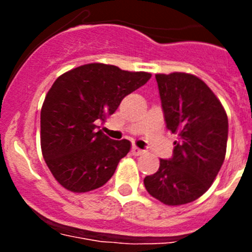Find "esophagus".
<instances>
[{
  "label": "esophagus",
  "instance_id": "esophagus-1",
  "mask_svg": "<svg viewBox=\"0 0 252 252\" xmlns=\"http://www.w3.org/2000/svg\"><path fill=\"white\" fill-rule=\"evenodd\" d=\"M131 153H132V155H135V157H139V155H142V154H144V150L139 149L137 146H132Z\"/></svg>",
  "mask_w": 252,
  "mask_h": 252
}]
</instances>
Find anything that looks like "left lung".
<instances>
[{"label": "left lung", "mask_w": 252, "mask_h": 252, "mask_svg": "<svg viewBox=\"0 0 252 252\" xmlns=\"http://www.w3.org/2000/svg\"><path fill=\"white\" fill-rule=\"evenodd\" d=\"M166 127L178 135L173 157L144 179L146 190L168 206L193 202L208 190L223 164L226 111L202 79L187 73L155 75Z\"/></svg>", "instance_id": "1"}]
</instances>
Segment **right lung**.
I'll return each instance as SVG.
<instances>
[{
    "mask_svg": "<svg viewBox=\"0 0 252 252\" xmlns=\"http://www.w3.org/2000/svg\"><path fill=\"white\" fill-rule=\"evenodd\" d=\"M150 78V73L92 63L54 82L41 107L40 141L46 165L60 186L86 193L111 179L131 142L111 140L97 130V122L115 113L122 99Z\"/></svg>",
    "mask_w": 252,
    "mask_h": 252,
    "instance_id": "right-lung-1",
    "label": "right lung"
}]
</instances>
